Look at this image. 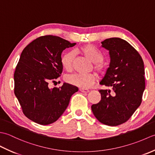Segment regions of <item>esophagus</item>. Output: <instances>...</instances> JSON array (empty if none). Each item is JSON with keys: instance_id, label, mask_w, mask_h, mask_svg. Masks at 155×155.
Returning a JSON list of instances; mask_svg holds the SVG:
<instances>
[{"instance_id": "34e87169", "label": "esophagus", "mask_w": 155, "mask_h": 155, "mask_svg": "<svg viewBox=\"0 0 155 155\" xmlns=\"http://www.w3.org/2000/svg\"><path fill=\"white\" fill-rule=\"evenodd\" d=\"M79 91L81 92H82V93H87L89 92V91H88V89H83V88H80Z\"/></svg>"}]
</instances>
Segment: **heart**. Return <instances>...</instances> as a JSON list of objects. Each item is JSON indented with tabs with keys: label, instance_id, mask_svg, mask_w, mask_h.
<instances>
[{
	"label": "heart",
	"instance_id": "b5f03b06",
	"mask_svg": "<svg viewBox=\"0 0 155 155\" xmlns=\"http://www.w3.org/2000/svg\"><path fill=\"white\" fill-rule=\"evenodd\" d=\"M81 54L88 60L93 62V68L98 73L104 74L107 72V67L103 62V54L102 52L92 45H87L79 49ZM74 60V52H66L61 57V64L62 67L68 71H71L73 68ZM66 81L72 85L87 89L91 87L97 81V76L91 73L88 74H73L68 75Z\"/></svg>",
	"mask_w": 155,
	"mask_h": 155
}]
</instances>
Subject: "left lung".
Masks as SVG:
<instances>
[{
  "instance_id": "8db88e82",
  "label": "left lung",
  "mask_w": 155,
  "mask_h": 155,
  "mask_svg": "<svg viewBox=\"0 0 155 155\" xmlns=\"http://www.w3.org/2000/svg\"><path fill=\"white\" fill-rule=\"evenodd\" d=\"M109 51L110 62L100 84L110 90H99L101 100L91 106L94 117L108 126L127 122L140 106L145 88L144 62L133 46L120 38L101 42Z\"/></svg>"
}]
</instances>
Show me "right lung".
Listing matches in <instances>:
<instances>
[{
	"instance_id": "obj_1",
	"label": "right lung",
	"mask_w": 155,
	"mask_h": 155,
	"mask_svg": "<svg viewBox=\"0 0 155 155\" xmlns=\"http://www.w3.org/2000/svg\"><path fill=\"white\" fill-rule=\"evenodd\" d=\"M75 45L57 36L45 35L22 51L14 74V91L23 114L30 120L42 125L57 121L78 91L67 83L52 88L48 86L61 75L62 52Z\"/></svg>"
}]
</instances>
